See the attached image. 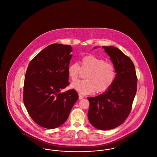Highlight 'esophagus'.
Masks as SVG:
<instances>
[{"label": "esophagus", "mask_w": 157, "mask_h": 157, "mask_svg": "<svg viewBox=\"0 0 157 157\" xmlns=\"http://www.w3.org/2000/svg\"><path fill=\"white\" fill-rule=\"evenodd\" d=\"M82 98H84V96L81 94H79V99H81Z\"/></svg>", "instance_id": "34e87169"}]
</instances>
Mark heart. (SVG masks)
Wrapping results in <instances>:
<instances>
[{
  "mask_svg": "<svg viewBox=\"0 0 157 157\" xmlns=\"http://www.w3.org/2000/svg\"><path fill=\"white\" fill-rule=\"evenodd\" d=\"M81 64L80 67L78 63H73L68 68V76L73 81L79 78L81 71H87L84 77L86 80L73 82L72 89L81 94H91L94 92H104L113 84L116 71L112 63L94 55H87L82 58Z\"/></svg>",
  "mask_w": 157,
  "mask_h": 157,
  "instance_id": "1",
  "label": "heart"
}]
</instances>
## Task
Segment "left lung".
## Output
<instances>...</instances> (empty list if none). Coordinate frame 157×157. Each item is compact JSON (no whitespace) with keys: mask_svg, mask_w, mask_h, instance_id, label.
Masks as SVG:
<instances>
[{"mask_svg":"<svg viewBox=\"0 0 157 157\" xmlns=\"http://www.w3.org/2000/svg\"><path fill=\"white\" fill-rule=\"evenodd\" d=\"M102 48L115 67L116 76L107 90L88 98V118L95 128L107 130L122 124L128 117L136 93L137 77L133 63L120 49L113 46Z\"/></svg>","mask_w":157,"mask_h":157,"instance_id":"1","label":"left lung"}]
</instances>
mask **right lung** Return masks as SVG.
<instances>
[{"mask_svg":"<svg viewBox=\"0 0 157 157\" xmlns=\"http://www.w3.org/2000/svg\"><path fill=\"white\" fill-rule=\"evenodd\" d=\"M72 48L53 44L29 63L25 76L24 102L33 120L53 129L63 124L79 96L74 90L61 93L68 84V68Z\"/></svg>","mask_w":157,"mask_h":157,"instance_id":"obj_1","label":"right lung"}]
</instances>
